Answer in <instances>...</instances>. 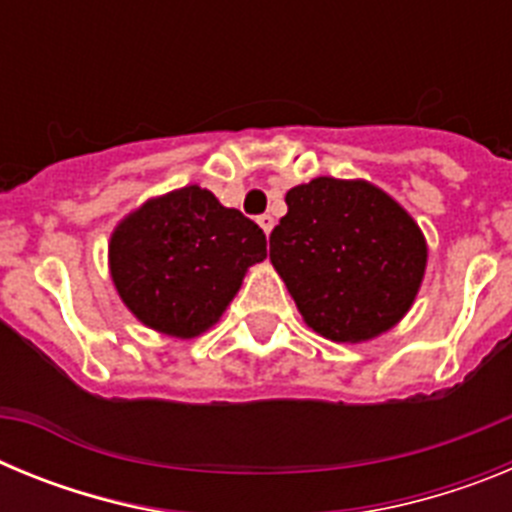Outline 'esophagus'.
<instances>
[{"label":"esophagus","mask_w":512,"mask_h":512,"mask_svg":"<svg viewBox=\"0 0 512 512\" xmlns=\"http://www.w3.org/2000/svg\"><path fill=\"white\" fill-rule=\"evenodd\" d=\"M259 225H261V230H264V233L269 235L271 230H274V217H271V215H261L259 217Z\"/></svg>","instance_id":"1"}]
</instances>
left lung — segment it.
Here are the masks:
<instances>
[{
  "label": "left lung",
  "instance_id": "1",
  "mask_svg": "<svg viewBox=\"0 0 512 512\" xmlns=\"http://www.w3.org/2000/svg\"><path fill=\"white\" fill-rule=\"evenodd\" d=\"M284 200L269 259L305 323L336 343L369 341L400 323L428 261L413 217L364 179L318 176Z\"/></svg>",
  "mask_w": 512,
  "mask_h": 512
}]
</instances>
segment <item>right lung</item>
Returning <instances> with one entry per match:
<instances>
[{
    "label": "right lung",
    "instance_id": "1",
    "mask_svg": "<svg viewBox=\"0 0 512 512\" xmlns=\"http://www.w3.org/2000/svg\"><path fill=\"white\" fill-rule=\"evenodd\" d=\"M266 235L241 210L189 184L143 202L110 238L117 295L148 328L194 338L220 320Z\"/></svg>",
    "mask_w": 512,
    "mask_h": 512
}]
</instances>
